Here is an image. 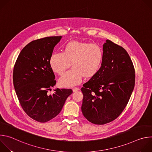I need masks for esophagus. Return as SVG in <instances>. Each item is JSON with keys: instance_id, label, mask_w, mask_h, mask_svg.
<instances>
[{"instance_id": "obj_1", "label": "esophagus", "mask_w": 152, "mask_h": 152, "mask_svg": "<svg viewBox=\"0 0 152 152\" xmlns=\"http://www.w3.org/2000/svg\"><path fill=\"white\" fill-rule=\"evenodd\" d=\"M79 90H80V89H79V88H77V87H75V88H73V92H76V91H79Z\"/></svg>"}]
</instances>
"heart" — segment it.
<instances>
[{
	"instance_id": "obj_1",
	"label": "heart",
	"mask_w": 152,
	"mask_h": 152,
	"mask_svg": "<svg viewBox=\"0 0 152 152\" xmlns=\"http://www.w3.org/2000/svg\"><path fill=\"white\" fill-rule=\"evenodd\" d=\"M103 59V51L97 44L73 41L68 42L64 52L53 53L50 59V66L61 75L72 65L73 68L59 79V84L69 87L79 84L82 77H91L99 70Z\"/></svg>"
}]
</instances>
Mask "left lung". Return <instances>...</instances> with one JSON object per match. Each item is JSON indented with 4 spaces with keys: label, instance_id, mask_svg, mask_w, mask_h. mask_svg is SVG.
I'll list each match as a JSON object with an SVG mask.
<instances>
[{
    "label": "left lung",
    "instance_id": "1",
    "mask_svg": "<svg viewBox=\"0 0 152 152\" xmlns=\"http://www.w3.org/2000/svg\"><path fill=\"white\" fill-rule=\"evenodd\" d=\"M97 72L81 88L83 116L95 124L116 119L124 110L134 88L135 69L126 50L107 39Z\"/></svg>",
    "mask_w": 152,
    "mask_h": 152
}]
</instances>
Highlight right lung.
Listing matches in <instances>:
<instances>
[{"label":"right lung","instance_id":"right-lung-1","mask_svg":"<svg viewBox=\"0 0 152 152\" xmlns=\"http://www.w3.org/2000/svg\"><path fill=\"white\" fill-rule=\"evenodd\" d=\"M62 37H48L34 40L20 52L13 70V83L19 102L31 118L47 122L61 112L72 89L54 90L55 76L50 64L55 46Z\"/></svg>","mask_w":152,"mask_h":152}]
</instances>
